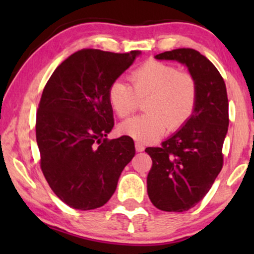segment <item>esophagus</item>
I'll use <instances>...</instances> for the list:
<instances>
[{
    "label": "esophagus",
    "instance_id": "34e87169",
    "mask_svg": "<svg viewBox=\"0 0 254 254\" xmlns=\"http://www.w3.org/2000/svg\"><path fill=\"white\" fill-rule=\"evenodd\" d=\"M135 148H136L137 151H139V153L144 150V145L142 144V143H139V142H136V143H135Z\"/></svg>",
    "mask_w": 254,
    "mask_h": 254
}]
</instances>
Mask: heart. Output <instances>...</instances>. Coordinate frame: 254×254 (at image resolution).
<instances>
[{"instance_id": "obj_1", "label": "heart", "mask_w": 254, "mask_h": 254, "mask_svg": "<svg viewBox=\"0 0 254 254\" xmlns=\"http://www.w3.org/2000/svg\"><path fill=\"white\" fill-rule=\"evenodd\" d=\"M129 78L132 87L123 81L110 86L107 99L111 109L125 118L135 112L139 100H145L147 113L123 122L119 125L122 135L151 143L167 129L177 131L190 121L198 101V83L190 72L150 60L133 69Z\"/></svg>"}]
</instances>
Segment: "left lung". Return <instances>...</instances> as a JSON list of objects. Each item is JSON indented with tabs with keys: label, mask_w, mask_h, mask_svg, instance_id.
Instances as JSON below:
<instances>
[{
	"label": "left lung",
	"mask_w": 254,
	"mask_h": 254,
	"mask_svg": "<svg viewBox=\"0 0 254 254\" xmlns=\"http://www.w3.org/2000/svg\"><path fill=\"white\" fill-rule=\"evenodd\" d=\"M155 58L185 64L198 83L197 106L190 121L161 147L145 148L153 161L147 178L149 199L160 210L182 212L203 199L222 170L228 98L216 66L197 50L176 49Z\"/></svg>",
	"instance_id": "left-lung-1"
}]
</instances>
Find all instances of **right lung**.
Returning a JSON list of instances; mask_svg holds the SVG:
<instances>
[{
	"mask_svg": "<svg viewBox=\"0 0 254 254\" xmlns=\"http://www.w3.org/2000/svg\"><path fill=\"white\" fill-rule=\"evenodd\" d=\"M139 54L82 49L63 61L44 87L36 122L40 168L70 208L92 210L107 203L135 155L131 137L106 138L115 125L107 90Z\"/></svg>",
	"mask_w": 254,
	"mask_h": 254,
	"instance_id": "add662e5",
	"label": "right lung"
}]
</instances>
